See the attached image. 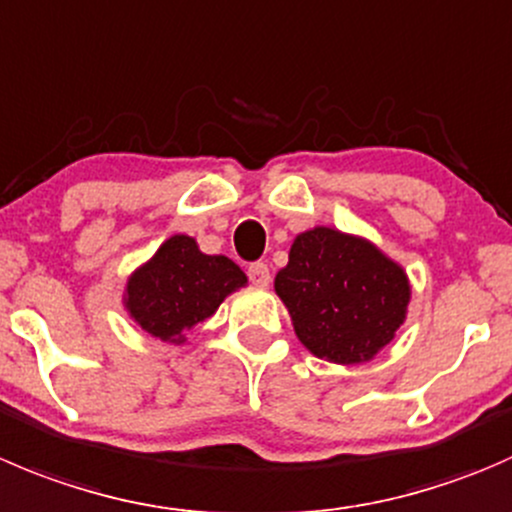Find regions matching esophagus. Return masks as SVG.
<instances>
[{
  "instance_id": "1",
  "label": "esophagus",
  "mask_w": 512,
  "mask_h": 512,
  "mask_svg": "<svg viewBox=\"0 0 512 512\" xmlns=\"http://www.w3.org/2000/svg\"><path fill=\"white\" fill-rule=\"evenodd\" d=\"M247 275H250L252 285L257 287L270 285V267H267L265 262H252V265L247 267Z\"/></svg>"
}]
</instances>
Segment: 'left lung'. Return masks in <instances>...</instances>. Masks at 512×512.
<instances>
[{"label":"left lung","mask_w":512,"mask_h":512,"mask_svg":"<svg viewBox=\"0 0 512 512\" xmlns=\"http://www.w3.org/2000/svg\"><path fill=\"white\" fill-rule=\"evenodd\" d=\"M275 292L295 335L320 360L367 362L405 322L410 282L403 267L365 237L315 227L295 237Z\"/></svg>","instance_id":"1"}]
</instances>
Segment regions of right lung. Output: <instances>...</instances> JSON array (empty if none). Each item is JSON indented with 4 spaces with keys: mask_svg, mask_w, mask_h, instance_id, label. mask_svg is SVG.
I'll return each instance as SVG.
<instances>
[{
    "mask_svg": "<svg viewBox=\"0 0 512 512\" xmlns=\"http://www.w3.org/2000/svg\"><path fill=\"white\" fill-rule=\"evenodd\" d=\"M247 285L230 257L205 255L195 237L172 235L124 287L132 320L157 340L182 345L187 332L212 317L227 295Z\"/></svg>",
    "mask_w": 512,
    "mask_h": 512,
    "instance_id": "obj_1",
    "label": "right lung"
}]
</instances>
